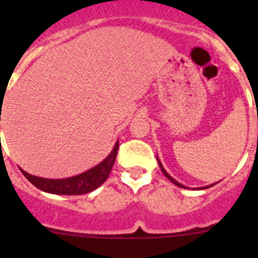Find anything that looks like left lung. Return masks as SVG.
Listing matches in <instances>:
<instances>
[{
  "label": "left lung",
  "mask_w": 258,
  "mask_h": 258,
  "mask_svg": "<svg viewBox=\"0 0 258 258\" xmlns=\"http://www.w3.org/2000/svg\"><path fill=\"white\" fill-rule=\"evenodd\" d=\"M157 162H158V165H160V168H161V171H162V172H163V175H165V176H166V177H167L168 179H170V181H171V182H172V183H175V184H176V186L181 187V188H186V187H184V186H183V184H182V183H179V182H177V181H176V179H175V178H173V177H171V176H170V175H168V173H167V172H166V170H165V168H163L162 163H161V162H160V160H158V157H157ZM213 184H215V183H213ZM213 184H210V186H206V187H201V188H202V189H204V188H209V187H212V186H213Z\"/></svg>",
  "instance_id": "left-lung-1"
}]
</instances>
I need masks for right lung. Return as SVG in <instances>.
<instances>
[{"label": "right lung", "mask_w": 258, "mask_h": 258, "mask_svg": "<svg viewBox=\"0 0 258 258\" xmlns=\"http://www.w3.org/2000/svg\"><path fill=\"white\" fill-rule=\"evenodd\" d=\"M118 145V141H117L113 150L111 151L110 155L102 162L98 163L97 166H95L91 170L86 171V172L74 176V177L49 179L37 177V176L30 175V173L21 170V168L20 170L23 173V176L33 186H36L38 189L43 192H48V194L53 195H85L100 187L107 179L111 170H112L114 161H116Z\"/></svg>", "instance_id": "right-lung-1"}]
</instances>
